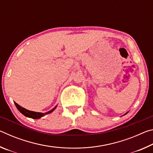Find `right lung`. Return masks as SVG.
Wrapping results in <instances>:
<instances>
[{
	"label": "right lung",
	"mask_w": 153,
	"mask_h": 153,
	"mask_svg": "<svg viewBox=\"0 0 153 153\" xmlns=\"http://www.w3.org/2000/svg\"><path fill=\"white\" fill-rule=\"evenodd\" d=\"M15 106H16V107L17 108V109L19 110L21 113H22L23 115H24L25 116H26L27 117H30V118H32V119H35V120H37V119H39L40 117H43V116H45L46 114H48V113H51V112H53V111L55 109L56 107L53 108V109L48 111V112L45 113H37V112H34V111H31L29 110H27L25 109V108H23L22 107H21L20 105H19L18 104H17L16 102H14Z\"/></svg>",
	"instance_id": "right-lung-1"
}]
</instances>
